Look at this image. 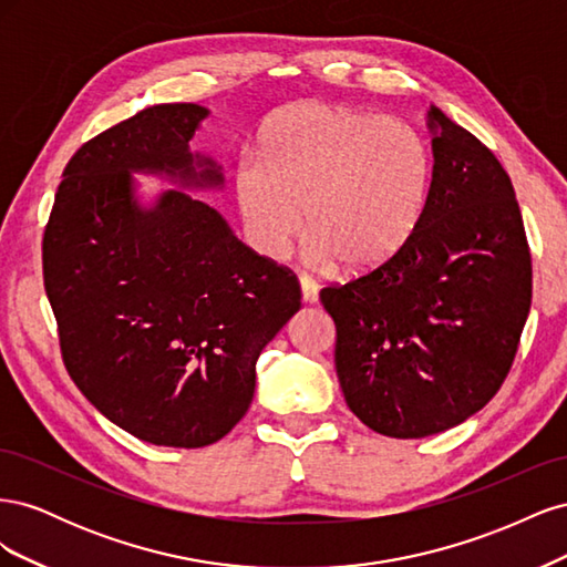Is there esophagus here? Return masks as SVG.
I'll list each match as a JSON object with an SVG mask.
<instances>
[{"instance_id": "obj_1", "label": "esophagus", "mask_w": 567, "mask_h": 567, "mask_svg": "<svg viewBox=\"0 0 567 567\" xmlns=\"http://www.w3.org/2000/svg\"><path fill=\"white\" fill-rule=\"evenodd\" d=\"M300 296L302 302L315 305L319 300V286L310 277H300Z\"/></svg>"}]
</instances>
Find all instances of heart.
Masks as SVG:
<instances>
[{
  "label": "heart",
  "instance_id": "heart-1",
  "mask_svg": "<svg viewBox=\"0 0 567 567\" xmlns=\"http://www.w3.org/2000/svg\"><path fill=\"white\" fill-rule=\"evenodd\" d=\"M231 186L248 241L281 260L305 229L307 257L369 277L414 241L433 188L423 136L381 113L298 101L271 113L257 158L241 156Z\"/></svg>",
  "mask_w": 567,
  "mask_h": 567
}]
</instances>
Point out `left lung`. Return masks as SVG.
Here are the masks:
<instances>
[{
	"label": "left lung",
	"mask_w": 567,
	"mask_h": 567,
	"mask_svg": "<svg viewBox=\"0 0 567 567\" xmlns=\"http://www.w3.org/2000/svg\"><path fill=\"white\" fill-rule=\"evenodd\" d=\"M433 188L411 246L385 269L321 288L352 414L388 437H427L483 409L518 352L532 257L511 177L437 106Z\"/></svg>",
	"instance_id": "left-lung-1"
}]
</instances>
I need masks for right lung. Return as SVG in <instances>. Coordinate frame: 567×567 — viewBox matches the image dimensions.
Here are the masks:
<instances>
[{"label":"right lung","instance_id":"1","mask_svg":"<svg viewBox=\"0 0 567 567\" xmlns=\"http://www.w3.org/2000/svg\"><path fill=\"white\" fill-rule=\"evenodd\" d=\"M208 109H144L78 148L42 241L63 364L109 421L158 447L225 437L255 392L267 342L300 310L296 274L244 246L227 219L167 188L153 205L132 173L219 188L188 151Z\"/></svg>","mask_w":567,"mask_h":567}]
</instances>
